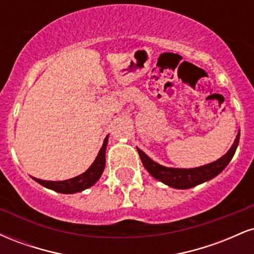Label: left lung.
Segmentation results:
<instances>
[{
    "label": "left lung",
    "instance_id": "left-lung-1",
    "mask_svg": "<svg viewBox=\"0 0 254 254\" xmlns=\"http://www.w3.org/2000/svg\"><path fill=\"white\" fill-rule=\"evenodd\" d=\"M239 139H240V132H238L237 138L233 143L230 149L227 151L222 157L211 162V164L200 166L196 168H172L165 167V166L157 164V162L151 160L144 151L137 148L139 157L142 160L144 168L153 176L155 179L160 180L166 185L171 186L174 189H180V190H186V189L194 188L204 182L212 179L220 174L227 165L229 164L230 160L234 156L235 150H237Z\"/></svg>",
    "mask_w": 254,
    "mask_h": 254
}]
</instances>
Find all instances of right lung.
<instances>
[{"label": "right lung", "mask_w": 254, "mask_h": 254, "mask_svg": "<svg viewBox=\"0 0 254 254\" xmlns=\"http://www.w3.org/2000/svg\"><path fill=\"white\" fill-rule=\"evenodd\" d=\"M107 141H109V136H106V138L104 139L103 147L99 150L98 156L95 157L92 166L80 176L63 180V182H51V180H42L38 178H33V179L40 185L45 186L50 190L60 192V193H75V192L86 190L98 182L105 170V151H106Z\"/></svg>", "instance_id": "1"}]
</instances>
